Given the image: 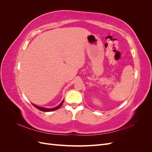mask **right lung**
<instances>
[{"instance_id":"1","label":"right lung","mask_w":152,"mask_h":152,"mask_svg":"<svg viewBox=\"0 0 152 152\" xmlns=\"http://www.w3.org/2000/svg\"><path fill=\"white\" fill-rule=\"evenodd\" d=\"M63 102H64V100L63 101V102H62L60 104H59L58 106V107H55V108H46L40 107H38V106L35 105V104H33V105L34 106V107H35L36 108H37L38 110H40V111H42V112H52V111H54V110H58V108H60V107H61V105H62L63 103Z\"/></svg>"}]
</instances>
